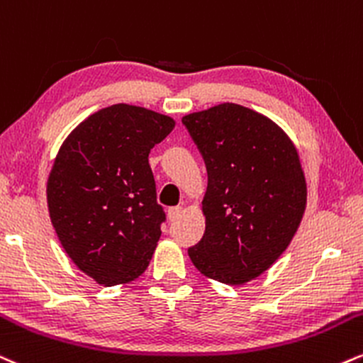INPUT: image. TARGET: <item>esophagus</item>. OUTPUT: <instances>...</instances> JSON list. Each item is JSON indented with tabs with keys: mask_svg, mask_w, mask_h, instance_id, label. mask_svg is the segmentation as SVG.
I'll use <instances>...</instances> for the list:
<instances>
[{
	"mask_svg": "<svg viewBox=\"0 0 363 363\" xmlns=\"http://www.w3.org/2000/svg\"><path fill=\"white\" fill-rule=\"evenodd\" d=\"M181 211H182L181 206H172V208H169V209H167L169 220H170V221H176L177 218H179V215H181Z\"/></svg>",
	"mask_w": 363,
	"mask_h": 363,
	"instance_id": "34e87169",
	"label": "esophagus"
}]
</instances>
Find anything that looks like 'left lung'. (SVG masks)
Returning a JSON list of instances; mask_svg holds the SVG:
<instances>
[{"label": "left lung", "instance_id": "1", "mask_svg": "<svg viewBox=\"0 0 363 363\" xmlns=\"http://www.w3.org/2000/svg\"><path fill=\"white\" fill-rule=\"evenodd\" d=\"M182 125L208 170L206 230L187 253L203 276L245 284L282 255L303 220L299 155L274 121L240 104L191 113Z\"/></svg>", "mask_w": 363, "mask_h": 363}]
</instances>
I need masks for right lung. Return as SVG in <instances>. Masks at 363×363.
<instances>
[{
	"label": "right lung",
	"mask_w": 363,
	"mask_h": 363,
	"mask_svg": "<svg viewBox=\"0 0 363 363\" xmlns=\"http://www.w3.org/2000/svg\"><path fill=\"white\" fill-rule=\"evenodd\" d=\"M172 128V118L113 104L82 121L55 157L47 182L52 225L98 284L130 282L148 267L165 221L148 154Z\"/></svg>",
	"instance_id": "right-lung-1"
}]
</instances>
